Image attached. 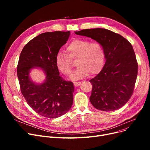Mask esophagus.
Returning <instances> with one entry per match:
<instances>
[{"label":"esophagus","instance_id":"34e87169","mask_svg":"<svg viewBox=\"0 0 150 150\" xmlns=\"http://www.w3.org/2000/svg\"><path fill=\"white\" fill-rule=\"evenodd\" d=\"M74 84L75 87H77V86H80L81 84V82H74Z\"/></svg>","mask_w":150,"mask_h":150}]
</instances>
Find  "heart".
<instances>
[{"mask_svg": "<svg viewBox=\"0 0 150 150\" xmlns=\"http://www.w3.org/2000/svg\"><path fill=\"white\" fill-rule=\"evenodd\" d=\"M66 53L59 52L55 57V63L59 71L69 75L72 70V59L78 58V66L70 75L72 80H76L91 75L98 74L103 69L105 53L103 46L98 42H91L88 40L75 39L66 46Z\"/></svg>", "mask_w": 150, "mask_h": 150, "instance_id": "obj_1", "label": "heart"}]
</instances>
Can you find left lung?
Masks as SVG:
<instances>
[{"mask_svg":"<svg viewBox=\"0 0 150 150\" xmlns=\"http://www.w3.org/2000/svg\"><path fill=\"white\" fill-rule=\"evenodd\" d=\"M75 33L91 38L105 50L103 68L89 81L92 85L91 103L103 111L120 109L131 98L137 76L138 65L132 45L120 35L105 28L85 29Z\"/></svg>","mask_w":150,"mask_h":150,"instance_id":"1","label":"left lung"}]
</instances>
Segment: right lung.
<instances>
[{
  "label": "right lung",
  "instance_id": "add662e5",
  "mask_svg": "<svg viewBox=\"0 0 150 150\" xmlns=\"http://www.w3.org/2000/svg\"><path fill=\"white\" fill-rule=\"evenodd\" d=\"M70 31L43 33L23 47L19 59L17 74L21 91L28 105L38 114L55 119L67 112L73 104L74 86L59 76L55 57L67 41ZM33 68L42 69L46 78L36 83L29 76Z\"/></svg>",
  "mask_w": 150,
  "mask_h": 150
}]
</instances>
